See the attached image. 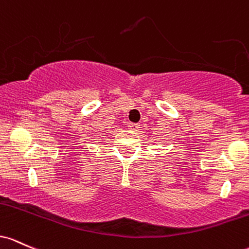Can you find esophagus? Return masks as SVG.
I'll return each mask as SVG.
<instances>
[{
    "label": "esophagus",
    "instance_id": "esophagus-1",
    "mask_svg": "<svg viewBox=\"0 0 249 249\" xmlns=\"http://www.w3.org/2000/svg\"><path fill=\"white\" fill-rule=\"evenodd\" d=\"M128 127H129V129H132L133 132H138V130L140 129L139 124H128Z\"/></svg>",
    "mask_w": 249,
    "mask_h": 249
}]
</instances>
